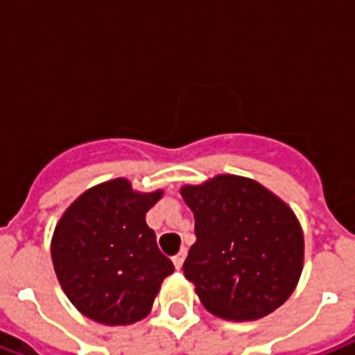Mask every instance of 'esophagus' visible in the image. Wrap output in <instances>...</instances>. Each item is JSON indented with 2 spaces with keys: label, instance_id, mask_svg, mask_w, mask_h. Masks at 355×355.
<instances>
[{
  "label": "esophagus",
  "instance_id": "esophagus-1",
  "mask_svg": "<svg viewBox=\"0 0 355 355\" xmlns=\"http://www.w3.org/2000/svg\"><path fill=\"white\" fill-rule=\"evenodd\" d=\"M184 259H186V249H180V253L173 257V264H175V268H177V270H180V268H182V264H184Z\"/></svg>",
  "mask_w": 355,
  "mask_h": 355
}]
</instances>
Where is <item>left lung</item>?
<instances>
[{"label":"left lung","mask_w":355,"mask_h":355,"mask_svg":"<svg viewBox=\"0 0 355 355\" xmlns=\"http://www.w3.org/2000/svg\"><path fill=\"white\" fill-rule=\"evenodd\" d=\"M180 193L196 218L184 275L201 304L230 321L261 320L291 297L302 272L297 216L257 180L218 175Z\"/></svg>","instance_id":"left-lung-1"}]
</instances>
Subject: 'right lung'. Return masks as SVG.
<instances>
[{
	"mask_svg": "<svg viewBox=\"0 0 355 355\" xmlns=\"http://www.w3.org/2000/svg\"><path fill=\"white\" fill-rule=\"evenodd\" d=\"M163 192L140 193L114 178L89 188L58 220L51 259L58 283L78 310L104 325L146 318L173 262L157 249L148 209Z\"/></svg>",
	"mask_w": 355,
	"mask_h": 355,
	"instance_id": "1",
	"label": "right lung"
}]
</instances>
